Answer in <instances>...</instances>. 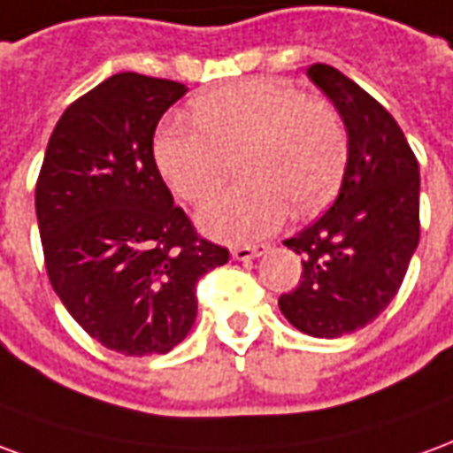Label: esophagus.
<instances>
[{
  "instance_id": "34e87169",
  "label": "esophagus",
  "mask_w": 453,
  "mask_h": 453,
  "mask_svg": "<svg viewBox=\"0 0 453 453\" xmlns=\"http://www.w3.org/2000/svg\"><path fill=\"white\" fill-rule=\"evenodd\" d=\"M271 246L268 243H243V246H234L232 256L236 261H251V258H258L263 253L268 251Z\"/></svg>"
}]
</instances>
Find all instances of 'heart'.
I'll return each mask as SVG.
<instances>
[{"label": "heart", "mask_w": 453, "mask_h": 453, "mask_svg": "<svg viewBox=\"0 0 453 453\" xmlns=\"http://www.w3.org/2000/svg\"><path fill=\"white\" fill-rule=\"evenodd\" d=\"M195 121L168 117L153 158L173 192L202 204L239 158L243 180L200 214L204 232L249 242L275 232L290 214L322 210L342 182L349 153L344 121L332 104L304 99L278 80H246L197 99Z\"/></svg>", "instance_id": "b5f03b06"}]
</instances>
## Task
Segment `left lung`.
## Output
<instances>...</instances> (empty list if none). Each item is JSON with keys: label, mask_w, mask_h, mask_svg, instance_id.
<instances>
[{"label": "left lung", "mask_w": 453, "mask_h": 453, "mask_svg": "<svg viewBox=\"0 0 453 453\" xmlns=\"http://www.w3.org/2000/svg\"><path fill=\"white\" fill-rule=\"evenodd\" d=\"M307 75L334 102L349 134V158L334 204L285 246L303 256L293 293L278 297L304 334H351L386 310L419 243V165L380 102L336 67Z\"/></svg>", "instance_id": "8db88e82"}]
</instances>
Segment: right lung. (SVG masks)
Masks as SVG:
<instances>
[{"mask_svg": "<svg viewBox=\"0 0 453 453\" xmlns=\"http://www.w3.org/2000/svg\"><path fill=\"white\" fill-rule=\"evenodd\" d=\"M182 82L117 73L58 119L36 182L48 280L73 319L124 356L168 354L197 317V280L229 261L173 204L153 134Z\"/></svg>", "mask_w": 453, "mask_h": 453, "instance_id": "obj_1", "label": "right lung"}]
</instances>
